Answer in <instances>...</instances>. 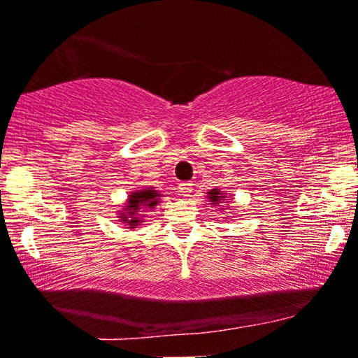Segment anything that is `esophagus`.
<instances>
[{
    "label": "esophagus",
    "mask_w": 358,
    "mask_h": 358,
    "mask_svg": "<svg viewBox=\"0 0 358 358\" xmlns=\"http://www.w3.org/2000/svg\"><path fill=\"white\" fill-rule=\"evenodd\" d=\"M192 187L193 185L192 183H180L178 185V192L183 194V196H192Z\"/></svg>",
    "instance_id": "1"
}]
</instances>
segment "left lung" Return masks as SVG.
I'll use <instances>...</instances> for the list:
<instances>
[{
    "mask_svg": "<svg viewBox=\"0 0 358 358\" xmlns=\"http://www.w3.org/2000/svg\"><path fill=\"white\" fill-rule=\"evenodd\" d=\"M206 198L209 199V204H211V206H216L217 211H221L222 214H224V211H226V208H227V206H222V204L224 203H226V204L231 203V201H229L231 194H227L226 192H221V189H219V188L209 189V192L206 193Z\"/></svg>",
    "mask_w": 358,
    "mask_h": 358,
    "instance_id": "left-lung-1",
    "label": "left lung"
}]
</instances>
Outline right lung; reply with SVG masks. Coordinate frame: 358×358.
I'll return each mask as SVG.
<instances>
[{"instance_id": "obj_1", "label": "right lung", "mask_w": 358, "mask_h": 358, "mask_svg": "<svg viewBox=\"0 0 358 358\" xmlns=\"http://www.w3.org/2000/svg\"><path fill=\"white\" fill-rule=\"evenodd\" d=\"M164 196L155 187H147L141 189H134L129 193L126 203L119 209L117 219L126 229H136L144 222L147 214L154 211V208L160 203V198Z\"/></svg>"}]
</instances>
